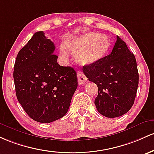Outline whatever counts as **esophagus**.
Returning <instances> with one entry per match:
<instances>
[{
	"label": "esophagus",
	"instance_id": "obj_1",
	"mask_svg": "<svg viewBox=\"0 0 154 154\" xmlns=\"http://www.w3.org/2000/svg\"><path fill=\"white\" fill-rule=\"evenodd\" d=\"M77 77H78V82L79 84H84L86 82V77L84 75V72L82 71L77 72Z\"/></svg>",
	"mask_w": 154,
	"mask_h": 154
}]
</instances>
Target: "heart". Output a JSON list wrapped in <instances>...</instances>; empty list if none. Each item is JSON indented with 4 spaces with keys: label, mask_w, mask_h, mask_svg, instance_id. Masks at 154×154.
Here are the masks:
<instances>
[{
    "label": "heart",
    "mask_w": 154,
    "mask_h": 154,
    "mask_svg": "<svg viewBox=\"0 0 154 154\" xmlns=\"http://www.w3.org/2000/svg\"><path fill=\"white\" fill-rule=\"evenodd\" d=\"M110 45V40L106 35L87 32L65 41L60 46V54L63 57H68V50L74 54L78 63L90 65L104 58L109 51Z\"/></svg>",
    "instance_id": "1"
}]
</instances>
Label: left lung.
<instances>
[{
	"instance_id": "left-lung-1",
	"label": "left lung",
	"mask_w": 154,
	"mask_h": 154,
	"mask_svg": "<svg viewBox=\"0 0 154 154\" xmlns=\"http://www.w3.org/2000/svg\"><path fill=\"white\" fill-rule=\"evenodd\" d=\"M84 73L98 87L94 104L108 118L125 114L134 104L139 74L134 55L117 36L111 53L95 63L86 65Z\"/></svg>"
}]
</instances>
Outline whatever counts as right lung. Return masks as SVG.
<instances>
[{"mask_svg":"<svg viewBox=\"0 0 154 154\" xmlns=\"http://www.w3.org/2000/svg\"><path fill=\"white\" fill-rule=\"evenodd\" d=\"M54 43L43 31L36 32L19 51L14 80L19 103L40 123H50L67 113L78 86L71 67L60 66Z\"/></svg>","mask_w":154,"mask_h":154,"instance_id":"add662e5","label":"right lung"}]
</instances>
